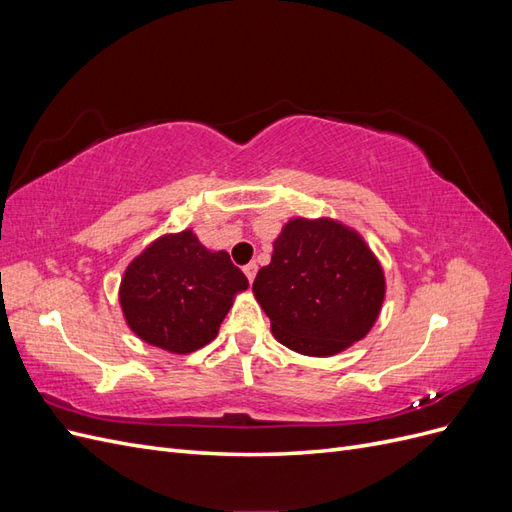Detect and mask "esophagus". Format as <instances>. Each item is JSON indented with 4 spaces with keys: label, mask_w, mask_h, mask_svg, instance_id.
Instances as JSON below:
<instances>
[{
    "label": "esophagus",
    "mask_w": 512,
    "mask_h": 512,
    "mask_svg": "<svg viewBox=\"0 0 512 512\" xmlns=\"http://www.w3.org/2000/svg\"><path fill=\"white\" fill-rule=\"evenodd\" d=\"M256 271H258L256 262H250V265H245V267H243V273H245V277H247V280H250V282H254Z\"/></svg>",
    "instance_id": "obj_1"
}]
</instances>
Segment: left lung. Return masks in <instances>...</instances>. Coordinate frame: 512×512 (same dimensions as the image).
<instances>
[{"label": "left lung", "instance_id": "8db88e82", "mask_svg": "<svg viewBox=\"0 0 512 512\" xmlns=\"http://www.w3.org/2000/svg\"><path fill=\"white\" fill-rule=\"evenodd\" d=\"M252 290L277 342L305 356H333L374 327L386 280L354 228L333 218H292Z\"/></svg>", "mask_w": 512, "mask_h": 512}]
</instances>
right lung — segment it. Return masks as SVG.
I'll return each mask as SVG.
<instances>
[{
	"mask_svg": "<svg viewBox=\"0 0 512 512\" xmlns=\"http://www.w3.org/2000/svg\"><path fill=\"white\" fill-rule=\"evenodd\" d=\"M247 277L228 252L207 250L192 228L151 241L123 271L119 305L145 344L190 354L218 337Z\"/></svg>",
	"mask_w": 512,
	"mask_h": 512,
	"instance_id": "obj_1",
	"label": "right lung"
}]
</instances>
